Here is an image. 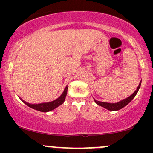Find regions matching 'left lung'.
<instances>
[{
	"instance_id": "1",
	"label": "left lung",
	"mask_w": 153,
	"mask_h": 153,
	"mask_svg": "<svg viewBox=\"0 0 153 153\" xmlns=\"http://www.w3.org/2000/svg\"><path fill=\"white\" fill-rule=\"evenodd\" d=\"M140 85H141V81H140V84H139L137 88V90L134 91V93H133V94H131L130 96H129V97L127 98V99L122 100V101H119L118 103H106V102H101V101H97V100H95V102L97 103L99 106H101L103 107V108H106V109L109 110V111H117V110H119L121 109V108H124V106H126L129 103L130 101L132 100L135 97V96H136V94H137L139 89H140Z\"/></svg>"
}]
</instances>
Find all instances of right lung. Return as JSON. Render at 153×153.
Segmentation results:
<instances>
[{
  "mask_svg": "<svg viewBox=\"0 0 153 153\" xmlns=\"http://www.w3.org/2000/svg\"><path fill=\"white\" fill-rule=\"evenodd\" d=\"M67 91H68V86L65 88L64 92L62 93V94L59 96L58 99H57L53 101H51V102H48V103H39V104H31V103H29L26 102V101H23L22 99V101L25 103L26 105H27L28 106L31 107V108H34V109L39 111L47 112L54 109V108H57V106H60L61 104H62V103H64L66 95H67Z\"/></svg>",
  "mask_w": 153,
  "mask_h": 153,
  "instance_id": "right-lung-1",
  "label": "right lung"
}]
</instances>
